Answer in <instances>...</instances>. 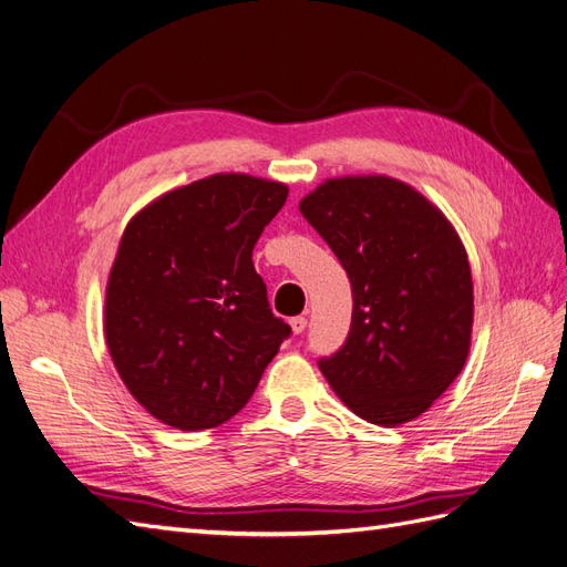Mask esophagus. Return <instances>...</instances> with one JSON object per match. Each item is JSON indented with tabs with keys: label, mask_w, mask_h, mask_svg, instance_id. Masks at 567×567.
<instances>
[{
	"label": "esophagus",
	"mask_w": 567,
	"mask_h": 567,
	"mask_svg": "<svg viewBox=\"0 0 567 567\" xmlns=\"http://www.w3.org/2000/svg\"><path fill=\"white\" fill-rule=\"evenodd\" d=\"M290 323V329H293V333L298 336V333H302L305 329H307V319L305 317H293L288 321Z\"/></svg>",
	"instance_id": "1"
}]
</instances>
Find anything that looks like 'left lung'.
<instances>
[{
  "instance_id": "obj_1",
  "label": "left lung",
  "mask_w": 567,
  "mask_h": 567,
  "mask_svg": "<svg viewBox=\"0 0 567 567\" xmlns=\"http://www.w3.org/2000/svg\"><path fill=\"white\" fill-rule=\"evenodd\" d=\"M300 213L352 286L350 333L319 359L323 379L369 423L419 419L471 352L473 279L452 221L388 175L326 179L300 200Z\"/></svg>"
}]
</instances>
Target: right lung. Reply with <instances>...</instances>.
<instances>
[{"mask_svg": "<svg viewBox=\"0 0 567 567\" xmlns=\"http://www.w3.org/2000/svg\"><path fill=\"white\" fill-rule=\"evenodd\" d=\"M288 186L219 173L136 213L106 284L104 336L132 398L177 431L241 411L290 326L269 310L252 248Z\"/></svg>", "mask_w": 567, "mask_h": 567, "instance_id": "obj_1", "label": "right lung"}]
</instances>
